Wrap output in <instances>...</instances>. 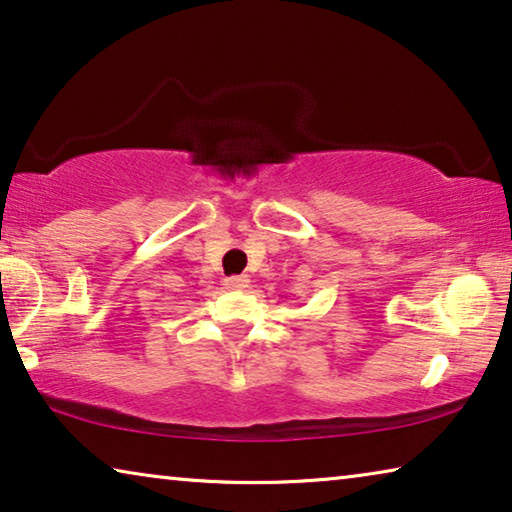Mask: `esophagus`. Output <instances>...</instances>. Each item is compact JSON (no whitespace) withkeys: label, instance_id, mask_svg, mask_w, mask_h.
Masks as SVG:
<instances>
[{"label":"esophagus","instance_id":"34e87169","mask_svg":"<svg viewBox=\"0 0 512 512\" xmlns=\"http://www.w3.org/2000/svg\"><path fill=\"white\" fill-rule=\"evenodd\" d=\"M248 275H232V278H225L227 289H246L248 287Z\"/></svg>","mask_w":512,"mask_h":512}]
</instances>
